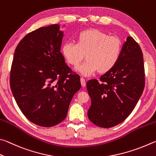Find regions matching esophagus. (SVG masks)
<instances>
[{
  "label": "esophagus",
  "instance_id": "1",
  "mask_svg": "<svg viewBox=\"0 0 156 156\" xmlns=\"http://www.w3.org/2000/svg\"><path fill=\"white\" fill-rule=\"evenodd\" d=\"M81 86H82V87L86 86V83L85 79L83 78V77H81Z\"/></svg>",
  "mask_w": 156,
  "mask_h": 156
}]
</instances>
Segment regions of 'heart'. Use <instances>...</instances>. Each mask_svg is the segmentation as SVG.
<instances>
[{"instance_id": "obj_1", "label": "heart", "mask_w": 156, "mask_h": 156, "mask_svg": "<svg viewBox=\"0 0 156 156\" xmlns=\"http://www.w3.org/2000/svg\"><path fill=\"white\" fill-rule=\"evenodd\" d=\"M122 42L114 35H108L97 29L86 30L80 33L77 43L66 42L62 48L67 62L74 66L80 64L86 55L87 61L76 68L86 76L98 70L101 73L111 70L121 57Z\"/></svg>"}]
</instances>
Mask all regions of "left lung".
Here are the masks:
<instances>
[{"label":"left lung","mask_w":156,"mask_h":156,"mask_svg":"<svg viewBox=\"0 0 156 156\" xmlns=\"http://www.w3.org/2000/svg\"><path fill=\"white\" fill-rule=\"evenodd\" d=\"M143 52L132 37H127L118 63L99 80L87 82L91 99L88 116L92 123L110 128L124 121L140 99L144 88Z\"/></svg>","instance_id":"left-lung-1"}]
</instances>
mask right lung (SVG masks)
<instances>
[{
    "mask_svg": "<svg viewBox=\"0 0 156 156\" xmlns=\"http://www.w3.org/2000/svg\"><path fill=\"white\" fill-rule=\"evenodd\" d=\"M59 24L27 34L16 48L10 87L22 112L33 123L53 127L66 117L71 100L81 88L80 76L60 52Z\"/></svg>",
    "mask_w": 156,
    "mask_h": 156,
    "instance_id": "right-lung-1",
    "label": "right lung"
}]
</instances>
